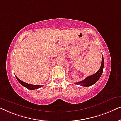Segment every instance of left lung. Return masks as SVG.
I'll return each instance as SVG.
<instances>
[{"instance_id": "1", "label": "left lung", "mask_w": 121, "mask_h": 121, "mask_svg": "<svg viewBox=\"0 0 121 121\" xmlns=\"http://www.w3.org/2000/svg\"><path fill=\"white\" fill-rule=\"evenodd\" d=\"M104 57L103 56H102V62L100 68L97 72L93 75L89 76L86 78L84 80L81 81V82H77L76 84L77 85H82V86H90L96 83L97 82V80L100 79V78L101 76L102 72H103L104 69Z\"/></svg>"}]
</instances>
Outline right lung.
I'll return each instance as SVG.
<instances>
[{
  "label": "right lung",
  "mask_w": 121,
  "mask_h": 121,
  "mask_svg": "<svg viewBox=\"0 0 121 121\" xmlns=\"http://www.w3.org/2000/svg\"><path fill=\"white\" fill-rule=\"evenodd\" d=\"M16 79H17V80H18V82H19L21 85L24 86V87H26L27 89H30V90H35V89L40 88V87H42L43 86V85H32V84H27L26 83V82H22V81H21V80H20V79L18 78L16 76Z\"/></svg>",
  "instance_id": "right-lung-1"
}]
</instances>
